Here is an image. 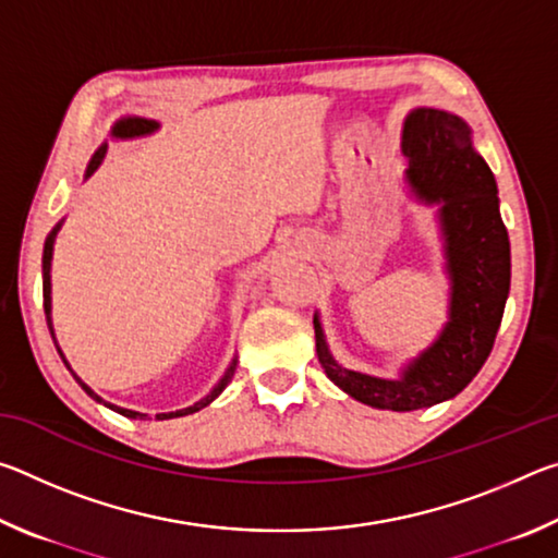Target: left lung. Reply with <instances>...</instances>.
Masks as SVG:
<instances>
[{
	"instance_id": "1",
	"label": "left lung",
	"mask_w": 558,
	"mask_h": 558,
	"mask_svg": "<svg viewBox=\"0 0 558 558\" xmlns=\"http://www.w3.org/2000/svg\"><path fill=\"white\" fill-rule=\"evenodd\" d=\"M405 182L438 221L450 280L448 323L436 342L403 366L399 379L344 369L315 315L317 356L329 381L372 409L415 411L458 396L483 369L505 315L512 278L509 235L499 216L493 169L472 147L468 122L436 108L405 116Z\"/></svg>"
}]
</instances>
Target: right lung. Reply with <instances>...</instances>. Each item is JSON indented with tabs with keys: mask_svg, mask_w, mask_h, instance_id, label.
Returning <instances> with one entry per match:
<instances>
[{
	"mask_svg": "<svg viewBox=\"0 0 558 558\" xmlns=\"http://www.w3.org/2000/svg\"><path fill=\"white\" fill-rule=\"evenodd\" d=\"M155 130H159V122L157 120H147V118H135V116H128V118H120L116 125H112V130H110V135L116 137V140H132V137H145V135H153ZM106 149H108V143L106 145H100L98 149H96V155L90 157V162H88V169H86V179L96 172L98 169V165L102 162V157H106ZM61 223L63 221H59L53 226V231L46 235V243H44V266H41V270H44V313H46V325H49V332H51V337H53V344H56V349H59V354H61V359H63V364L69 366V372L73 374V379L78 381V386L83 391H86L93 401H98V403H102V405H108L110 411H116V413H120V415H125V418H140V421H145V418H149L147 413H140V411H130V409H120V405H116V403H108V401H102L100 396L90 389L88 384H83L78 376H75V372L71 369V364L65 362V356H63V352H61V347H59V342H56V335H53V323H51V258H53V241H56V233H59V229H61ZM233 372H235V356H233V362L229 364V369L223 372V376L219 379V384L214 386V389L204 396V399H199L196 403H192V405H186V409H182V411H169V413H157L155 418L157 421H169V418H179V415H189V413H196V411H202V409H206V405H209L216 396H219L226 386H229V381L233 379Z\"/></svg>",
	"mask_w": 558,
	"mask_h": 558,
	"instance_id": "add662e5",
	"label": "right lung"
}]
</instances>
